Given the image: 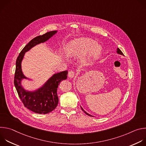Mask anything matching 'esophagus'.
Returning <instances> with one entry per match:
<instances>
[{
    "label": "esophagus",
    "instance_id": "34e87169",
    "mask_svg": "<svg viewBox=\"0 0 146 146\" xmlns=\"http://www.w3.org/2000/svg\"><path fill=\"white\" fill-rule=\"evenodd\" d=\"M74 72L73 71V70H70L69 72V73H68V76L70 78H73L74 77Z\"/></svg>",
    "mask_w": 146,
    "mask_h": 146
}]
</instances>
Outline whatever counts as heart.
Wrapping results in <instances>:
<instances>
[{"label": "heart", "mask_w": 146, "mask_h": 146, "mask_svg": "<svg viewBox=\"0 0 146 146\" xmlns=\"http://www.w3.org/2000/svg\"><path fill=\"white\" fill-rule=\"evenodd\" d=\"M100 51L101 47L96 41L87 37H81L70 41L65 48V54L68 58L81 56L87 54L83 59L84 62L95 59Z\"/></svg>", "instance_id": "1"}]
</instances>
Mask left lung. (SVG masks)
<instances>
[{
  "instance_id": "1",
  "label": "left lung",
  "mask_w": 146,
  "mask_h": 146,
  "mask_svg": "<svg viewBox=\"0 0 146 146\" xmlns=\"http://www.w3.org/2000/svg\"><path fill=\"white\" fill-rule=\"evenodd\" d=\"M117 52L118 54H120V55H123V53L122 52V51L118 48H117ZM81 109H82V110L83 111H84L87 115H89V116H91V117H93L92 115H91V114H88V113H87L84 109H83L82 108H81Z\"/></svg>"
}]
</instances>
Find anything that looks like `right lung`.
Wrapping results in <instances>:
<instances>
[{
    "label": "right lung",
    "instance_id": "1",
    "mask_svg": "<svg viewBox=\"0 0 146 146\" xmlns=\"http://www.w3.org/2000/svg\"><path fill=\"white\" fill-rule=\"evenodd\" d=\"M56 33V31H51L33 38L21 51L16 60L14 83L18 96L25 108L38 114H47L56 108L59 101L57 95L58 85L61 81L67 78L68 72L65 70L55 73L42 87L33 91H27L23 87L21 82L23 79L29 78L26 77L23 73L21 62L26 52L37 44L47 41Z\"/></svg>",
    "mask_w": 146,
    "mask_h": 146
}]
</instances>
